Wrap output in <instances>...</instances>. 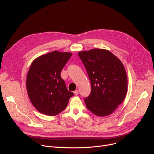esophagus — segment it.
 Here are the masks:
<instances>
[{"instance_id": "esophagus-1", "label": "esophagus", "mask_w": 154, "mask_h": 154, "mask_svg": "<svg viewBox=\"0 0 154 154\" xmlns=\"http://www.w3.org/2000/svg\"><path fill=\"white\" fill-rule=\"evenodd\" d=\"M74 95L77 96V95L78 94V90H76V91H74Z\"/></svg>"}]
</instances>
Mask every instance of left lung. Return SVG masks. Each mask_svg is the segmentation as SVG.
I'll use <instances>...</instances> for the list:
<instances>
[{
  "mask_svg": "<svg viewBox=\"0 0 154 154\" xmlns=\"http://www.w3.org/2000/svg\"><path fill=\"white\" fill-rule=\"evenodd\" d=\"M91 83L84 101L94 114H111L123 101L127 92V76L122 62L109 51L93 49L79 52Z\"/></svg>",
  "mask_w": 154,
  "mask_h": 154,
  "instance_id": "obj_1",
  "label": "left lung"
}]
</instances>
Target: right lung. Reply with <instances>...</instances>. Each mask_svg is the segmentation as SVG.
<instances>
[{"instance_id":"1","label":"right lung","mask_w":154,"mask_h":154,"mask_svg":"<svg viewBox=\"0 0 154 154\" xmlns=\"http://www.w3.org/2000/svg\"><path fill=\"white\" fill-rule=\"evenodd\" d=\"M72 54L54 51L32 62L26 78L27 94L40 112L56 116L68 104L74 93L67 90L60 73Z\"/></svg>"}]
</instances>
